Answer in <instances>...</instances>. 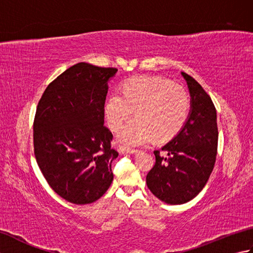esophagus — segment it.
<instances>
[{
    "instance_id": "esophagus-1",
    "label": "esophagus",
    "mask_w": 253,
    "mask_h": 253,
    "mask_svg": "<svg viewBox=\"0 0 253 253\" xmlns=\"http://www.w3.org/2000/svg\"><path fill=\"white\" fill-rule=\"evenodd\" d=\"M120 152L132 154V153H137L138 150H135V149H132V148H127V147H120Z\"/></svg>"
}]
</instances>
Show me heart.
I'll list each match as a JSON object with an SVG mask.
<instances>
[{
  "label": "heart",
  "instance_id": "1",
  "mask_svg": "<svg viewBox=\"0 0 253 253\" xmlns=\"http://www.w3.org/2000/svg\"><path fill=\"white\" fill-rule=\"evenodd\" d=\"M190 110L187 91L179 84L160 77H136L125 83L123 94L113 93L105 104L112 129L131 117L117 130V139L127 147L141 146L157 135L159 139L176 135L184 126Z\"/></svg>",
  "mask_w": 253,
  "mask_h": 253
}]
</instances>
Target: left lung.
<instances>
[{
    "mask_svg": "<svg viewBox=\"0 0 253 253\" xmlns=\"http://www.w3.org/2000/svg\"><path fill=\"white\" fill-rule=\"evenodd\" d=\"M190 93V112L180 131L162 147L168 157L155 150V164L147 175L153 195L169 204L192 200L209 180L216 160V110L201 84L181 72Z\"/></svg>",
    "mask_w": 253,
    "mask_h": 253,
    "instance_id": "obj_1",
    "label": "left lung"
}]
</instances>
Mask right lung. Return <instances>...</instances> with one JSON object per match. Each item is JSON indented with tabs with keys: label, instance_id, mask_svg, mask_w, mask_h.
Returning a JSON list of instances; mask_svg holds the SVG:
<instances>
[{
	"label": "right lung",
	"instance_id": "add662e5",
	"mask_svg": "<svg viewBox=\"0 0 253 253\" xmlns=\"http://www.w3.org/2000/svg\"><path fill=\"white\" fill-rule=\"evenodd\" d=\"M113 67L78 63L47 85L34 122L37 163L47 184L74 204L98 200L113 181L112 132L104 126Z\"/></svg>",
	"mask_w": 253,
	"mask_h": 253
}]
</instances>
